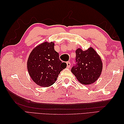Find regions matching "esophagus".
<instances>
[{"instance_id": "esophagus-1", "label": "esophagus", "mask_w": 124, "mask_h": 124, "mask_svg": "<svg viewBox=\"0 0 124 124\" xmlns=\"http://www.w3.org/2000/svg\"><path fill=\"white\" fill-rule=\"evenodd\" d=\"M67 67L68 68H70L71 67V63L70 61H68L67 62Z\"/></svg>"}]
</instances>
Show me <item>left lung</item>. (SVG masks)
I'll return each mask as SVG.
<instances>
[{
    "mask_svg": "<svg viewBox=\"0 0 124 124\" xmlns=\"http://www.w3.org/2000/svg\"><path fill=\"white\" fill-rule=\"evenodd\" d=\"M76 54V63L71 70L72 73L82 84L94 83L98 79L102 70L100 56L92 47L85 51L78 48Z\"/></svg>",
    "mask_w": 124,
    "mask_h": 124,
    "instance_id": "8db88e82",
    "label": "left lung"
}]
</instances>
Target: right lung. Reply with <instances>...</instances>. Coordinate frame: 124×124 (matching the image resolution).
I'll return each mask as SVG.
<instances>
[{
  "label": "right lung",
  "instance_id": "1",
  "mask_svg": "<svg viewBox=\"0 0 124 124\" xmlns=\"http://www.w3.org/2000/svg\"><path fill=\"white\" fill-rule=\"evenodd\" d=\"M54 44L45 42L34 48L29 56L27 67L31 78L38 85L48 87L54 84L59 74L67 67L54 50Z\"/></svg>",
  "mask_w": 124,
  "mask_h": 124
}]
</instances>
